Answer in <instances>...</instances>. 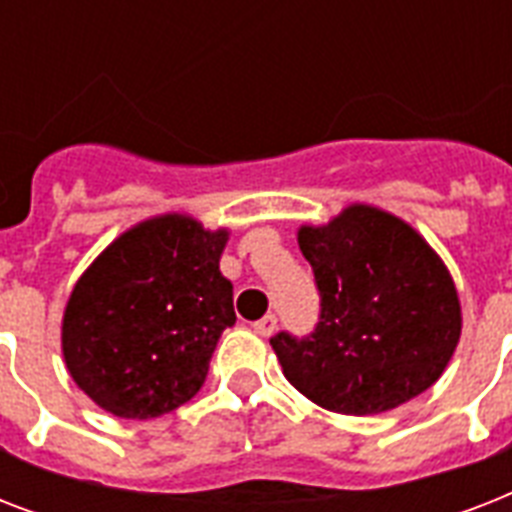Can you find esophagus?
<instances>
[{
    "instance_id": "1",
    "label": "esophagus",
    "mask_w": 512,
    "mask_h": 512,
    "mask_svg": "<svg viewBox=\"0 0 512 512\" xmlns=\"http://www.w3.org/2000/svg\"><path fill=\"white\" fill-rule=\"evenodd\" d=\"M252 329H255L260 337H271L273 332H276V316H273V313H268V316H263L260 321H255V324H252Z\"/></svg>"
}]
</instances>
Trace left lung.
<instances>
[{
    "mask_svg": "<svg viewBox=\"0 0 512 512\" xmlns=\"http://www.w3.org/2000/svg\"><path fill=\"white\" fill-rule=\"evenodd\" d=\"M321 319L311 337L271 340L284 377L337 414H380L444 374L462 335L449 268L420 231L374 204H348L324 225H300Z\"/></svg>",
    "mask_w": 512,
    "mask_h": 512,
    "instance_id": "left-lung-1",
    "label": "left lung"
}]
</instances>
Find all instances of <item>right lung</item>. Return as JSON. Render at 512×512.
<instances>
[{
  "label": "right lung",
  "instance_id": "obj_1",
  "mask_svg": "<svg viewBox=\"0 0 512 512\" xmlns=\"http://www.w3.org/2000/svg\"><path fill=\"white\" fill-rule=\"evenodd\" d=\"M231 231L164 212L119 233L68 295L60 348L71 380L106 412L151 420L191 401L225 327L220 273Z\"/></svg>",
  "mask_w": 512,
  "mask_h": 512
}]
</instances>
